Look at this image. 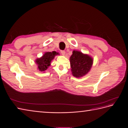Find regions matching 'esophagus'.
I'll list each match as a JSON object with an SVG mask.
<instances>
[{
    "label": "esophagus",
    "mask_w": 128,
    "mask_h": 128,
    "mask_svg": "<svg viewBox=\"0 0 128 128\" xmlns=\"http://www.w3.org/2000/svg\"><path fill=\"white\" fill-rule=\"evenodd\" d=\"M60 53L63 55H64L65 54V50H60Z\"/></svg>",
    "instance_id": "1"
}]
</instances>
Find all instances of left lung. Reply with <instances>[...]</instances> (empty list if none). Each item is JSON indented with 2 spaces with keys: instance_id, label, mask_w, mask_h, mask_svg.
Wrapping results in <instances>:
<instances>
[{
  "instance_id": "left-lung-1",
  "label": "left lung",
  "mask_w": 128,
  "mask_h": 128,
  "mask_svg": "<svg viewBox=\"0 0 128 128\" xmlns=\"http://www.w3.org/2000/svg\"><path fill=\"white\" fill-rule=\"evenodd\" d=\"M70 60L72 74L77 78L84 76L90 70L93 62L90 56L77 50H73Z\"/></svg>"
}]
</instances>
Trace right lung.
Masks as SVG:
<instances>
[{
    "mask_svg": "<svg viewBox=\"0 0 128 128\" xmlns=\"http://www.w3.org/2000/svg\"><path fill=\"white\" fill-rule=\"evenodd\" d=\"M58 54V53H57L55 51L46 52L40 58H37L35 62L37 65L38 69L41 72L45 71L50 65L52 60H53L55 56Z\"/></svg>",
    "mask_w": 128,
    "mask_h": 128,
    "instance_id": "add662e5",
    "label": "right lung"
}]
</instances>
